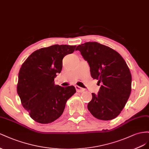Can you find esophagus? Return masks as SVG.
Here are the masks:
<instances>
[{"label": "esophagus", "instance_id": "esophagus-1", "mask_svg": "<svg viewBox=\"0 0 149 149\" xmlns=\"http://www.w3.org/2000/svg\"><path fill=\"white\" fill-rule=\"evenodd\" d=\"M75 87L76 91H77V92H83L85 91V89L82 88V87H80L78 86H75Z\"/></svg>", "mask_w": 149, "mask_h": 149}]
</instances>
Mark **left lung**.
I'll return each instance as SVG.
<instances>
[{"label":"left lung","instance_id":"8db88e82","mask_svg":"<svg viewBox=\"0 0 149 149\" xmlns=\"http://www.w3.org/2000/svg\"><path fill=\"white\" fill-rule=\"evenodd\" d=\"M75 50L87 61L92 77L102 84L98 94L92 93L88 110L99 120L116 118L124 108L132 88V75L124 59L116 50L96 42L82 44Z\"/></svg>","mask_w":149,"mask_h":149}]
</instances>
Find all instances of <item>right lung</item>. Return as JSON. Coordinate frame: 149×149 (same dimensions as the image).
Masks as SVG:
<instances>
[{"instance_id":"obj_1","label":"right lung","mask_w":149,"mask_h":149,"mask_svg":"<svg viewBox=\"0 0 149 149\" xmlns=\"http://www.w3.org/2000/svg\"><path fill=\"white\" fill-rule=\"evenodd\" d=\"M76 45H54L36 50L21 66L17 91L23 107L33 120L50 124L60 117L68 99L76 92L74 86L55 85L62 59L74 52Z\"/></svg>"}]
</instances>
